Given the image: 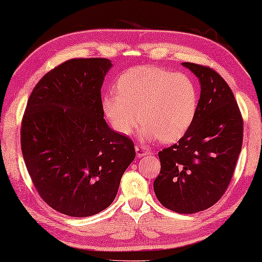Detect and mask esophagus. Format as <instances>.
<instances>
[{"instance_id": "obj_1", "label": "esophagus", "mask_w": 262, "mask_h": 262, "mask_svg": "<svg viewBox=\"0 0 262 262\" xmlns=\"http://www.w3.org/2000/svg\"><path fill=\"white\" fill-rule=\"evenodd\" d=\"M136 152H137V157H143L145 155H149L150 150L143 145H136Z\"/></svg>"}]
</instances>
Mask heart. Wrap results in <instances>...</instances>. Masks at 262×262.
Returning <instances> with one entry per match:
<instances>
[{"instance_id": "b5f03b06", "label": "heart", "mask_w": 262, "mask_h": 262, "mask_svg": "<svg viewBox=\"0 0 262 262\" xmlns=\"http://www.w3.org/2000/svg\"><path fill=\"white\" fill-rule=\"evenodd\" d=\"M117 93L102 98L103 113L120 135L143 123L142 136L171 143L180 139L198 111V89L187 75L155 66L137 67L118 78Z\"/></svg>"}]
</instances>
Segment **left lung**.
I'll use <instances>...</instances> for the list:
<instances>
[{"label":"left lung","instance_id":"obj_1","mask_svg":"<svg viewBox=\"0 0 262 262\" xmlns=\"http://www.w3.org/2000/svg\"><path fill=\"white\" fill-rule=\"evenodd\" d=\"M182 66L199 78L198 111L184 137L159 152L154 191L164 207L189 214L209 209L227 191L242 149L243 118L217 71L195 63Z\"/></svg>","mask_w":262,"mask_h":262}]
</instances>
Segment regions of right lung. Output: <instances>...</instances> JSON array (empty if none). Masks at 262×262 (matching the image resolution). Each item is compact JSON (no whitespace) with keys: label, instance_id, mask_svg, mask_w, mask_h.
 <instances>
[{"label":"right lung","instance_id":"1","mask_svg":"<svg viewBox=\"0 0 262 262\" xmlns=\"http://www.w3.org/2000/svg\"><path fill=\"white\" fill-rule=\"evenodd\" d=\"M106 58H74L41 77L21 121V151L38 194L53 210L89 217L108 207L135 160L130 138L103 119Z\"/></svg>","mask_w":262,"mask_h":262}]
</instances>
